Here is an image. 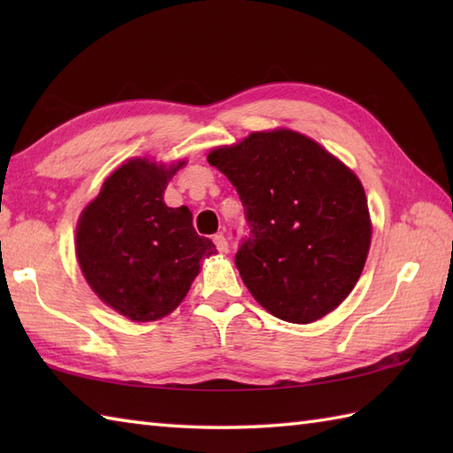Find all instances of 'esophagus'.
Returning <instances> with one entry per match:
<instances>
[{
    "label": "esophagus",
    "mask_w": 453,
    "mask_h": 453,
    "mask_svg": "<svg viewBox=\"0 0 453 453\" xmlns=\"http://www.w3.org/2000/svg\"><path fill=\"white\" fill-rule=\"evenodd\" d=\"M214 243H216V247H218V251L227 253V239H226L224 235H221V234L214 235Z\"/></svg>",
    "instance_id": "34e87169"
}]
</instances>
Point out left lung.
Segmentation results:
<instances>
[{
	"label": "left lung",
	"mask_w": 453,
	"mask_h": 453,
	"mask_svg": "<svg viewBox=\"0 0 453 453\" xmlns=\"http://www.w3.org/2000/svg\"><path fill=\"white\" fill-rule=\"evenodd\" d=\"M232 180L249 224L235 255L249 292L288 323H313L339 307L370 251L368 200L354 173L292 130L253 132L210 151Z\"/></svg>",
	"instance_id": "left-lung-1"
}]
</instances>
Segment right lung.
I'll list each match as a JSON object with an SVG mask.
<instances>
[{
  "label": "right lung",
  "mask_w": 453,
  "mask_h": 453,
  "mask_svg": "<svg viewBox=\"0 0 453 453\" xmlns=\"http://www.w3.org/2000/svg\"><path fill=\"white\" fill-rule=\"evenodd\" d=\"M182 165L130 159L107 177L78 221L75 253L85 280L132 321H156L175 310L202 258L216 253V245L192 227L187 206L163 202L169 179Z\"/></svg>",
  "instance_id": "1"
}]
</instances>
